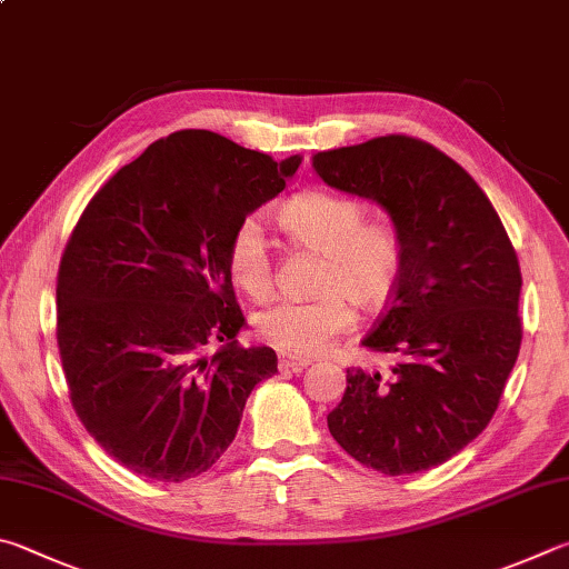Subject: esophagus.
<instances>
[{
    "mask_svg": "<svg viewBox=\"0 0 569 569\" xmlns=\"http://www.w3.org/2000/svg\"><path fill=\"white\" fill-rule=\"evenodd\" d=\"M311 366V360L308 358H298V356H281L278 358V368L286 370V373H301L303 368Z\"/></svg>",
    "mask_w": 569,
    "mask_h": 569,
    "instance_id": "34e87169",
    "label": "esophagus"
}]
</instances>
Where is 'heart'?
<instances>
[{
	"mask_svg": "<svg viewBox=\"0 0 569 569\" xmlns=\"http://www.w3.org/2000/svg\"><path fill=\"white\" fill-rule=\"evenodd\" d=\"M296 243L323 253L313 301L276 298L256 313V333L283 353L313 356L353 328V301L378 311L396 293L402 276V239L388 221L366 219V203L336 191H308L278 213ZM226 268L243 293L261 298L273 286V249L263 223L249 216L236 226Z\"/></svg>",
	"mask_w": 569,
	"mask_h": 569,
	"instance_id": "b5f03b06",
	"label": "heart"
}]
</instances>
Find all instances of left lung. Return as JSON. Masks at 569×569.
<instances>
[{
  "instance_id": "obj_1",
  "label": "left lung",
  "mask_w": 569,
  "mask_h": 569,
  "mask_svg": "<svg viewBox=\"0 0 569 569\" xmlns=\"http://www.w3.org/2000/svg\"><path fill=\"white\" fill-rule=\"evenodd\" d=\"M338 191L388 211L402 276L363 346L392 356L348 368L328 430L350 458L386 475L442 465L488 428L522 343V273L498 211L460 163L428 141L388 133L318 151Z\"/></svg>"
}]
</instances>
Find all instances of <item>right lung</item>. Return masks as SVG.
Instances as JSON below:
<instances>
[{"instance_id": "add662e5", "label": "right lung", "mask_w": 569, "mask_h": 569, "mask_svg": "<svg viewBox=\"0 0 569 569\" xmlns=\"http://www.w3.org/2000/svg\"><path fill=\"white\" fill-rule=\"evenodd\" d=\"M298 163L183 129L121 167L81 213L59 263L57 343L71 406L123 468L163 482L206 472L251 390L278 373L273 348L236 340L246 318L226 249Z\"/></svg>"}]
</instances>
